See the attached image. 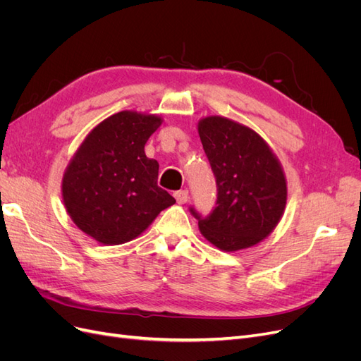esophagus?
<instances>
[{"label":"esophagus","instance_id":"obj_1","mask_svg":"<svg viewBox=\"0 0 361 361\" xmlns=\"http://www.w3.org/2000/svg\"><path fill=\"white\" fill-rule=\"evenodd\" d=\"M174 199H176V202L179 204H183L188 202V190H179L174 192Z\"/></svg>","mask_w":361,"mask_h":361}]
</instances>
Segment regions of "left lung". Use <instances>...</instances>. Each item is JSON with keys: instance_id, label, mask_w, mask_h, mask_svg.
<instances>
[{"instance_id": "left-lung-1", "label": "left lung", "mask_w": 361, "mask_h": 361, "mask_svg": "<svg viewBox=\"0 0 361 361\" xmlns=\"http://www.w3.org/2000/svg\"><path fill=\"white\" fill-rule=\"evenodd\" d=\"M199 135L216 182V206L207 216L194 207L202 235L224 251L256 245L283 215L285 173L265 140L231 118L211 116L199 122Z\"/></svg>"}]
</instances>
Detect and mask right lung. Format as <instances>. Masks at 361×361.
<instances>
[{
	"label": "right lung",
	"mask_w": 361,
	"mask_h": 361,
	"mask_svg": "<svg viewBox=\"0 0 361 361\" xmlns=\"http://www.w3.org/2000/svg\"><path fill=\"white\" fill-rule=\"evenodd\" d=\"M161 117L120 111L97 125L63 176V202L72 221L105 245L125 244L176 203L158 187L159 164L145 154Z\"/></svg>",
	"instance_id": "1"
}]
</instances>
